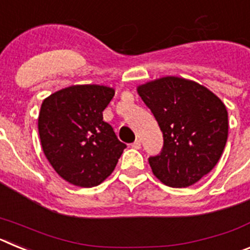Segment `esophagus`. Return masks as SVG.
Here are the masks:
<instances>
[{"label": "esophagus", "mask_w": 250, "mask_h": 250, "mask_svg": "<svg viewBox=\"0 0 250 250\" xmlns=\"http://www.w3.org/2000/svg\"><path fill=\"white\" fill-rule=\"evenodd\" d=\"M131 147H134V149H140V147H141V141L140 140H135L131 144Z\"/></svg>", "instance_id": "obj_1"}]
</instances>
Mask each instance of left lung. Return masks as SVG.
<instances>
[{"instance_id": "8db88e82", "label": "left lung", "mask_w": 250, "mask_h": 250, "mask_svg": "<svg viewBox=\"0 0 250 250\" xmlns=\"http://www.w3.org/2000/svg\"><path fill=\"white\" fill-rule=\"evenodd\" d=\"M163 132L164 144L150 156L152 173L171 188L195 184L219 161L228 139V112L211 91L167 76L138 87Z\"/></svg>"}]
</instances>
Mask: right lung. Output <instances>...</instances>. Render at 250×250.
Masks as SVG:
<instances>
[{"mask_svg":"<svg viewBox=\"0 0 250 250\" xmlns=\"http://www.w3.org/2000/svg\"><path fill=\"white\" fill-rule=\"evenodd\" d=\"M114 94L106 86L75 85L50 95L41 105L42 150L55 171L70 184H101L126 147L103 118Z\"/></svg>","mask_w":250,"mask_h":250,"instance_id":"1","label":"right lung"}]
</instances>
